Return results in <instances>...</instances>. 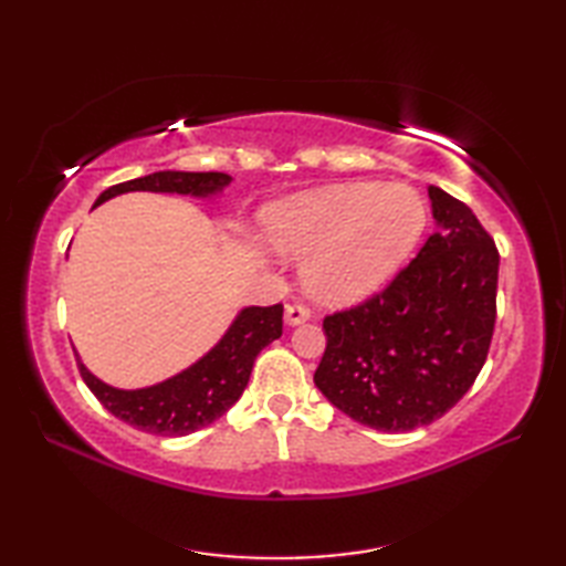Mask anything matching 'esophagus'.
I'll return each mask as SVG.
<instances>
[{"instance_id": "1", "label": "esophagus", "mask_w": 566, "mask_h": 566, "mask_svg": "<svg viewBox=\"0 0 566 566\" xmlns=\"http://www.w3.org/2000/svg\"><path fill=\"white\" fill-rule=\"evenodd\" d=\"M308 318H311V308L304 304H290L284 311L286 326H302V323H306Z\"/></svg>"}]
</instances>
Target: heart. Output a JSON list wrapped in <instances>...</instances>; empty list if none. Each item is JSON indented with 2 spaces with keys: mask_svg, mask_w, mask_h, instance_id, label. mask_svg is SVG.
Here are the masks:
<instances>
[{
  "mask_svg": "<svg viewBox=\"0 0 566 566\" xmlns=\"http://www.w3.org/2000/svg\"><path fill=\"white\" fill-rule=\"evenodd\" d=\"M426 221V203L413 189L357 182L276 203L264 216V231L282 255L306 258L304 282L318 302L353 304L391 280Z\"/></svg>",
  "mask_w": 566,
  "mask_h": 566,
  "instance_id": "1",
  "label": "heart"
}]
</instances>
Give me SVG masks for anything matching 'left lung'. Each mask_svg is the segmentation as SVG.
<instances>
[{"mask_svg": "<svg viewBox=\"0 0 566 566\" xmlns=\"http://www.w3.org/2000/svg\"><path fill=\"white\" fill-rule=\"evenodd\" d=\"M438 231L387 290L326 316L316 387L345 416L406 432L444 416L486 363L499 250L472 209L428 187Z\"/></svg>", "mask_w": 566, "mask_h": 566, "instance_id": "obj_1", "label": "left lung"}]
</instances>
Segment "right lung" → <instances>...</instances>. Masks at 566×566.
I'll use <instances>...</instances> for the list:
<instances>
[{
    "label": "right lung",
    "mask_w": 566,
    "mask_h": 566,
    "mask_svg": "<svg viewBox=\"0 0 566 566\" xmlns=\"http://www.w3.org/2000/svg\"><path fill=\"white\" fill-rule=\"evenodd\" d=\"M226 172H153L102 191L94 207L126 191H163V195L213 197L231 185ZM282 304L248 306L240 311L231 328L211 350L179 375L153 384L146 389H116L104 384L82 365L77 367L90 391L97 396L106 411L118 420L150 436L179 438L213 423L245 391L252 365L264 345L282 335Z\"/></svg>",
    "instance_id": "right-lung-1"
}]
</instances>
